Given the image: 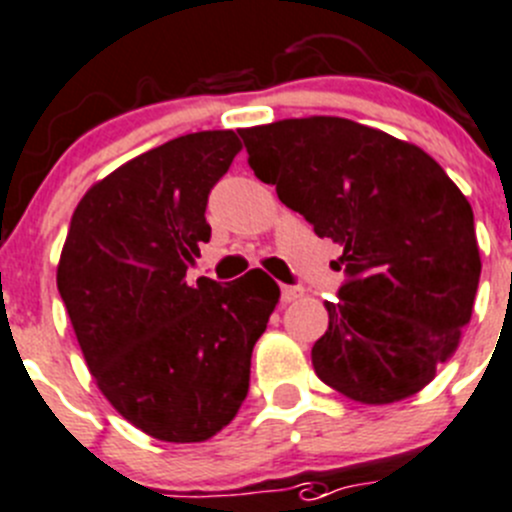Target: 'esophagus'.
I'll use <instances>...</instances> for the list:
<instances>
[{"instance_id":"1","label":"esophagus","mask_w":512,"mask_h":512,"mask_svg":"<svg viewBox=\"0 0 512 512\" xmlns=\"http://www.w3.org/2000/svg\"><path fill=\"white\" fill-rule=\"evenodd\" d=\"M300 295H303V290L295 288V285H283V293H280V298H283V303H293V300H298Z\"/></svg>"}]
</instances>
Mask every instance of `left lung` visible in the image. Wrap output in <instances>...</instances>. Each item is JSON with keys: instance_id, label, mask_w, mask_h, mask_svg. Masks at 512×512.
Listing matches in <instances>:
<instances>
[{"instance_id": "1", "label": "left lung", "mask_w": 512, "mask_h": 512, "mask_svg": "<svg viewBox=\"0 0 512 512\" xmlns=\"http://www.w3.org/2000/svg\"><path fill=\"white\" fill-rule=\"evenodd\" d=\"M250 166L318 237L346 283L313 346L323 384L361 404L422 391L457 351L480 283L475 217L414 143L336 116L242 128Z\"/></svg>"}]
</instances>
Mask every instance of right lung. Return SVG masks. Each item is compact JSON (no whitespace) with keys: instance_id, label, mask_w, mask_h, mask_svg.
<instances>
[{"instance_id":"1","label":"right lung","mask_w":512,"mask_h":512,"mask_svg":"<svg viewBox=\"0 0 512 512\" xmlns=\"http://www.w3.org/2000/svg\"><path fill=\"white\" fill-rule=\"evenodd\" d=\"M240 148L234 131H199L136 156L85 191L62 245L57 290L95 384L161 442H204L232 422L280 298L262 270L186 283L212 237L209 191Z\"/></svg>"}]
</instances>
